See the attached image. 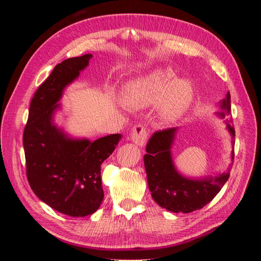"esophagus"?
I'll list each match as a JSON object with an SVG mask.
<instances>
[{"label":"esophagus","mask_w":261,"mask_h":261,"mask_svg":"<svg viewBox=\"0 0 261 261\" xmlns=\"http://www.w3.org/2000/svg\"><path fill=\"white\" fill-rule=\"evenodd\" d=\"M148 130L143 124H136L132 129V140L137 146L141 147L146 144Z\"/></svg>","instance_id":"obj_1"}]
</instances>
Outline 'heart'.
Returning a JSON list of instances; mask_svg holds the SVG:
<instances>
[{
	"mask_svg": "<svg viewBox=\"0 0 261 261\" xmlns=\"http://www.w3.org/2000/svg\"><path fill=\"white\" fill-rule=\"evenodd\" d=\"M194 89L187 80H176L171 68H158L147 77L129 83L124 88V103L139 109L161 101V116L173 122L183 115L193 101Z\"/></svg>",
	"mask_w": 261,
	"mask_h": 261,
	"instance_id": "heart-1",
	"label": "heart"
}]
</instances>
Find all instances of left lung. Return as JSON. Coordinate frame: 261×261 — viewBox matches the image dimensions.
<instances>
[{"label":"left lung","instance_id":"obj_1","mask_svg":"<svg viewBox=\"0 0 261 261\" xmlns=\"http://www.w3.org/2000/svg\"><path fill=\"white\" fill-rule=\"evenodd\" d=\"M219 116L224 117L231 113V94L226 93L221 101ZM226 123L232 135V159H234L235 129ZM177 128L172 127L153 133L150 137L144 156L147 180L153 200L171 212L189 213L199 210L210 202L224 186L230 177V169L215 177L192 179L180 175L176 171L171 155V147L175 138Z\"/></svg>","mask_w":261,"mask_h":261}]
</instances>
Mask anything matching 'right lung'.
<instances>
[{
	"label": "right lung",
	"instance_id": "add662e5",
	"mask_svg": "<svg viewBox=\"0 0 261 261\" xmlns=\"http://www.w3.org/2000/svg\"><path fill=\"white\" fill-rule=\"evenodd\" d=\"M91 54L63 61L30 102L22 136L29 185L38 198L63 215L86 217L103 200L101 164L112 154L121 134L94 141L73 139L53 124L65 87L88 66Z\"/></svg>",
	"mask_w": 261,
	"mask_h": 261
}]
</instances>
